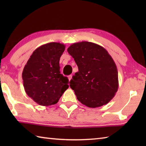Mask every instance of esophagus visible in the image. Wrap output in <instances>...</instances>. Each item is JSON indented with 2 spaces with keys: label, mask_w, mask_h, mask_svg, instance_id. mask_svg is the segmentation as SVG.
I'll list each match as a JSON object with an SVG mask.
<instances>
[{
  "label": "esophagus",
  "mask_w": 146,
  "mask_h": 146,
  "mask_svg": "<svg viewBox=\"0 0 146 146\" xmlns=\"http://www.w3.org/2000/svg\"><path fill=\"white\" fill-rule=\"evenodd\" d=\"M68 80H69V81H70V80H71V78H72V75H69L68 76Z\"/></svg>",
  "instance_id": "1"
}]
</instances>
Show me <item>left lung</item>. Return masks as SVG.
Here are the masks:
<instances>
[{"label":"left lung","mask_w":146,"mask_h":146,"mask_svg":"<svg viewBox=\"0 0 146 146\" xmlns=\"http://www.w3.org/2000/svg\"><path fill=\"white\" fill-rule=\"evenodd\" d=\"M67 51L78 68L70 82L77 99L90 108L108 104L119 87L117 68L108 51L87 41L74 43Z\"/></svg>","instance_id":"obj_1"}]
</instances>
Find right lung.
<instances>
[{
    "mask_svg": "<svg viewBox=\"0 0 146 146\" xmlns=\"http://www.w3.org/2000/svg\"><path fill=\"white\" fill-rule=\"evenodd\" d=\"M65 46L49 42L35 49L22 74L24 90L42 106L54 105L69 87L68 79L60 73V60Z\"/></svg>",
    "mask_w": 146,
    "mask_h": 146,
    "instance_id": "obj_1",
    "label": "right lung"
}]
</instances>
